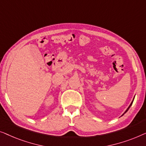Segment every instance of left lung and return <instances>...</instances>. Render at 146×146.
<instances>
[{
    "label": "left lung",
    "mask_w": 146,
    "mask_h": 146,
    "mask_svg": "<svg viewBox=\"0 0 146 146\" xmlns=\"http://www.w3.org/2000/svg\"><path fill=\"white\" fill-rule=\"evenodd\" d=\"M134 99H133V100H132V102H131V104H130V106H128V108H127V109H126V111H125V112H124V114H123L122 115V116H123V115H124V114L125 113H126V112L127 111H128V110H129V108H130V106H132V103H133V101H134Z\"/></svg>",
    "instance_id": "1"
}]
</instances>
